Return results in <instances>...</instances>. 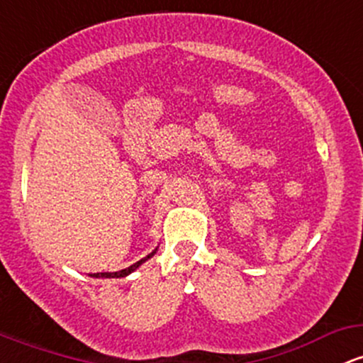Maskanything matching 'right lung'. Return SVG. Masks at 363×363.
Instances as JSON below:
<instances>
[{
    "instance_id": "right-lung-1",
    "label": "right lung",
    "mask_w": 363,
    "mask_h": 363,
    "mask_svg": "<svg viewBox=\"0 0 363 363\" xmlns=\"http://www.w3.org/2000/svg\"><path fill=\"white\" fill-rule=\"evenodd\" d=\"M157 250L158 248H155L153 252H151L150 255H146L145 258H141V260L136 262V264H133L130 267H127V269L118 270V272H96V274H89V277H94V279H121V277H127V276H129V274H133L134 270L139 269V267L145 264L146 260H150V258L153 257L155 253H157Z\"/></svg>"
}]
</instances>
